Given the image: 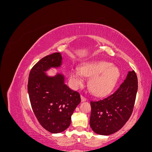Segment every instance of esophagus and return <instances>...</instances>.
Instances as JSON below:
<instances>
[{
	"mask_svg": "<svg viewBox=\"0 0 152 152\" xmlns=\"http://www.w3.org/2000/svg\"><path fill=\"white\" fill-rule=\"evenodd\" d=\"M86 100H87V99L84 97V96L81 95V101H82V102H86Z\"/></svg>",
	"mask_w": 152,
	"mask_h": 152,
	"instance_id": "34e87169",
	"label": "esophagus"
}]
</instances>
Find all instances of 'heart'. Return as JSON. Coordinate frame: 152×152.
<instances>
[{
	"label": "heart",
	"instance_id": "obj_1",
	"mask_svg": "<svg viewBox=\"0 0 152 152\" xmlns=\"http://www.w3.org/2000/svg\"><path fill=\"white\" fill-rule=\"evenodd\" d=\"M83 75L93 77L89 87L93 93L103 96L111 92L120 77L118 68L112 63L105 61H95L86 63L81 68H74L71 72V77L76 84L82 82Z\"/></svg>",
	"mask_w": 152,
	"mask_h": 152
}]
</instances>
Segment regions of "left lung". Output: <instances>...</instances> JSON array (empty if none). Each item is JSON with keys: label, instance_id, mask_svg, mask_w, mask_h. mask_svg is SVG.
<instances>
[{"label": "left lung", "instance_id": "obj_1", "mask_svg": "<svg viewBox=\"0 0 152 152\" xmlns=\"http://www.w3.org/2000/svg\"><path fill=\"white\" fill-rule=\"evenodd\" d=\"M137 91L136 72L129 71L126 79L113 94L91 101L90 126L101 135H110L124 126L133 111Z\"/></svg>", "mask_w": 152, "mask_h": 152}]
</instances>
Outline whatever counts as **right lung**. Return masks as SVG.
<instances>
[{
  "label": "right lung",
  "mask_w": 152,
  "mask_h": 152,
  "mask_svg": "<svg viewBox=\"0 0 152 152\" xmlns=\"http://www.w3.org/2000/svg\"><path fill=\"white\" fill-rule=\"evenodd\" d=\"M62 57L54 53L44 57L29 73L28 93L32 110L40 124L51 133H59L70 126L71 116L80 102V94L64 83L63 75L50 77L44 73L61 65Z\"/></svg>",
  "instance_id": "obj_1"
}]
</instances>
